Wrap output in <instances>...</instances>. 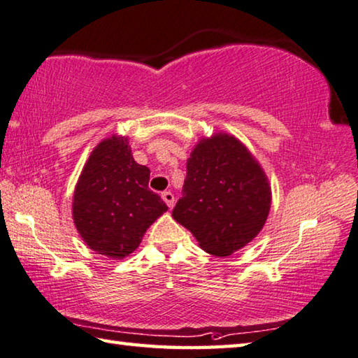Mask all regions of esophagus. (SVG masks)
<instances>
[{
  "mask_svg": "<svg viewBox=\"0 0 358 358\" xmlns=\"http://www.w3.org/2000/svg\"><path fill=\"white\" fill-rule=\"evenodd\" d=\"M162 199L166 203V206H168L169 209H171L173 206H174V195H173L171 192H163L162 193Z\"/></svg>",
  "mask_w": 358,
  "mask_h": 358,
  "instance_id": "esophagus-1",
  "label": "esophagus"
}]
</instances>
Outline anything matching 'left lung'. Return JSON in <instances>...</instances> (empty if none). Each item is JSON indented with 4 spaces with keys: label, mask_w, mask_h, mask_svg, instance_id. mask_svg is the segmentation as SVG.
<instances>
[{
    "label": "left lung",
    "mask_w": 358,
    "mask_h": 358,
    "mask_svg": "<svg viewBox=\"0 0 358 358\" xmlns=\"http://www.w3.org/2000/svg\"><path fill=\"white\" fill-rule=\"evenodd\" d=\"M271 187L248 149L228 134L201 140L187 160L182 198L173 218L204 252L229 256L258 236L271 209Z\"/></svg>",
    "instance_id": "left-lung-1"
}]
</instances>
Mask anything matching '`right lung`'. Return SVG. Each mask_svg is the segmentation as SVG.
Returning a JSON list of instances; mask_svg holds the SVG:
<instances>
[{
  "label": "right lung",
  "instance_id": "right-lung-1",
  "mask_svg": "<svg viewBox=\"0 0 358 358\" xmlns=\"http://www.w3.org/2000/svg\"><path fill=\"white\" fill-rule=\"evenodd\" d=\"M149 174L131 157L127 138L111 136L92 150L75 187L72 215L94 252L122 259L166 212L163 199L149 190Z\"/></svg>",
  "mask_w": 358,
  "mask_h": 358
}]
</instances>
